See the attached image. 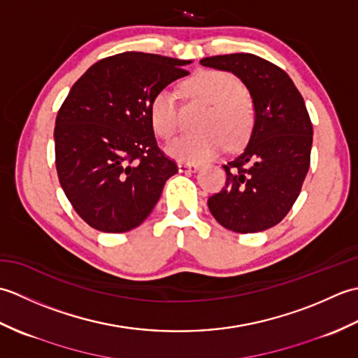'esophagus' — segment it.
<instances>
[{"mask_svg":"<svg viewBox=\"0 0 358 358\" xmlns=\"http://www.w3.org/2000/svg\"><path fill=\"white\" fill-rule=\"evenodd\" d=\"M199 169H200V167L196 164H187V163H180L178 164V172L180 173H194Z\"/></svg>","mask_w":358,"mask_h":358,"instance_id":"1","label":"esophagus"}]
</instances>
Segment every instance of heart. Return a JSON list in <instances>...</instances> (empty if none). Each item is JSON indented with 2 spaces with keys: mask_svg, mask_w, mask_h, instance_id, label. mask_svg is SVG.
Returning <instances> with one entry per match:
<instances>
[{
  "mask_svg": "<svg viewBox=\"0 0 358 358\" xmlns=\"http://www.w3.org/2000/svg\"><path fill=\"white\" fill-rule=\"evenodd\" d=\"M189 94L209 103L201 134L183 135L166 148L167 155L180 163L199 164L215 158L227 148L245 144L255 123V109L250 96L240 89V83L231 73L203 71L186 83ZM149 117L154 131L169 140L178 127L177 94L171 87L158 90L149 106Z\"/></svg>",
  "mask_w": 358,
  "mask_h": 358,
  "instance_id": "obj_1",
  "label": "heart"
}]
</instances>
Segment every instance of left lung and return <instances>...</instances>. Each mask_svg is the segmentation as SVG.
I'll list each match as a JSON object with an SVG mask.
<instances>
[{
	"label": "left lung",
	"mask_w": 358,
	"mask_h": 358,
	"mask_svg": "<svg viewBox=\"0 0 358 358\" xmlns=\"http://www.w3.org/2000/svg\"><path fill=\"white\" fill-rule=\"evenodd\" d=\"M200 63L238 77L255 109L246 148L223 166L226 186L208 200L210 214L238 234L269 229L291 210L309 171L313 123L305 101L283 69L252 53Z\"/></svg>",
	"instance_id": "left-lung-1"
}]
</instances>
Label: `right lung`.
Here are the masks:
<instances>
[{
    "label": "right lung",
    "mask_w": 358,
    "mask_h": 358,
    "mask_svg": "<svg viewBox=\"0 0 358 358\" xmlns=\"http://www.w3.org/2000/svg\"><path fill=\"white\" fill-rule=\"evenodd\" d=\"M191 63L124 52L90 66L72 86L55 121V164L67 200L94 229L140 226L178 172L157 146L149 106Z\"/></svg>",
    "instance_id": "right-lung-1"
}]
</instances>
